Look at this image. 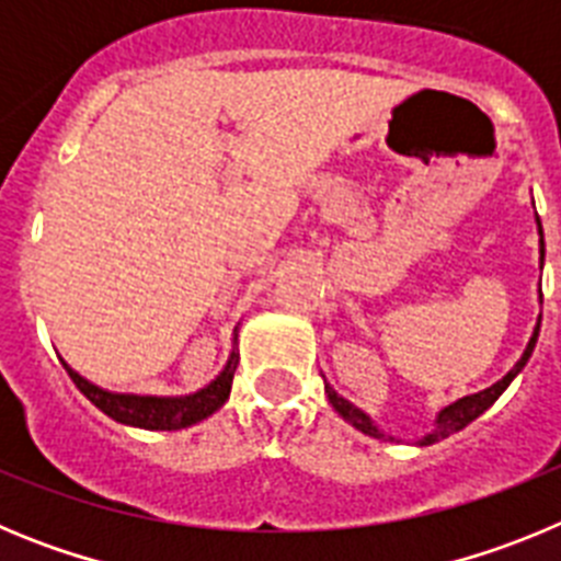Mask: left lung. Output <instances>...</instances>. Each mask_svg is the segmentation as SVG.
<instances>
[{
	"instance_id": "8db88e82",
	"label": "left lung",
	"mask_w": 561,
	"mask_h": 561,
	"mask_svg": "<svg viewBox=\"0 0 561 561\" xmlns=\"http://www.w3.org/2000/svg\"><path fill=\"white\" fill-rule=\"evenodd\" d=\"M537 221H539V216H537ZM539 236H542V225H539ZM539 252H542V255H545L542 238H539ZM539 297H542V289H539ZM539 320H542V317H539ZM537 336H539V325H537V329H534L531 342H528V348H525V354L519 356L517 365H514V368L508 370V374H505L503 379L497 381V385H492V388L480 390V393H474V396H463V399H458V401H455V404H449V408L440 410L438 419H435V430H433V433L424 435V438L419 440L421 447H427V444H435V440H440V438H447V435L458 433V430H463L466 424H469V421L478 419V415L483 413V410L492 408L494 401L500 399V393H503V390L508 388V385H512L514 376H517L519 370L525 368V362H528V356L534 354V345H537ZM325 393H329L331 408H334L336 413L342 415V419L348 421V424H354V427L359 430V433L370 435V438H388V435L381 433V430L376 427L374 421H370V415H365L359 408H354V404H351L348 399H342V396L336 393L334 388H329V385H325ZM390 440H393V438H390Z\"/></svg>"
}]
</instances>
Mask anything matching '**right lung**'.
Segmentation results:
<instances>
[{
	"label": "right lung",
	"instance_id": "1",
	"mask_svg": "<svg viewBox=\"0 0 561 561\" xmlns=\"http://www.w3.org/2000/svg\"><path fill=\"white\" fill-rule=\"evenodd\" d=\"M238 340V334H236ZM69 379L76 381V388L87 396L98 410L108 415V419L128 424V427H142V430H182L191 427L196 421L207 419L221 408L230 396L232 376L238 368V354L232 351L227 359L225 370L216 379L202 388L199 393L180 396V399H162V396H134V393H108V390L98 388L92 381L83 379L81 374L69 368L64 362Z\"/></svg>",
	"mask_w": 561,
	"mask_h": 561
}]
</instances>
